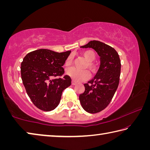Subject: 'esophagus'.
Returning <instances> with one entry per match:
<instances>
[{
  "instance_id": "obj_1",
  "label": "esophagus",
  "mask_w": 150,
  "mask_h": 150,
  "mask_svg": "<svg viewBox=\"0 0 150 150\" xmlns=\"http://www.w3.org/2000/svg\"><path fill=\"white\" fill-rule=\"evenodd\" d=\"M71 83H72V85H77V83L75 81H74V80H72V82H71Z\"/></svg>"
}]
</instances>
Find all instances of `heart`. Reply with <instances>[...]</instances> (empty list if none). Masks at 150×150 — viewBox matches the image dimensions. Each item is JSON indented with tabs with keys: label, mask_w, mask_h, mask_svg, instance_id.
Masks as SVG:
<instances>
[{
	"label": "heart",
	"mask_w": 150,
	"mask_h": 150,
	"mask_svg": "<svg viewBox=\"0 0 150 150\" xmlns=\"http://www.w3.org/2000/svg\"><path fill=\"white\" fill-rule=\"evenodd\" d=\"M82 55H83L86 59L87 60V66L88 67L91 71L95 73L96 71L97 67L96 65L93 62V61L96 58V54L92 50H87L85 52L82 53ZM71 64V57H69L65 61V65L69 66ZM66 74L69 76L71 78H72L73 80L76 81H82L83 80H85L89 77V73L87 70H80L78 69L75 67H69L66 70Z\"/></svg>",
	"instance_id": "heart-1"
}]
</instances>
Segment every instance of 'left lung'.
Masks as SVG:
<instances>
[{
  "label": "left lung",
  "mask_w": 150,
  "mask_h": 150,
  "mask_svg": "<svg viewBox=\"0 0 150 150\" xmlns=\"http://www.w3.org/2000/svg\"><path fill=\"white\" fill-rule=\"evenodd\" d=\"M81 47L92 48L100 57L99 69L93 79L84 84L85 89L79 97L85 111L97 113L109 105L117 89L121 69L120 57L113 47L96 40Z\"/></svg>",
  "instance_id": "left-lung-1"
}]
</instances>
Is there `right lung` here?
Wrapping results in <instances>:
<instances>
[{
	"instance_id": "right-lung-1",
	"label": "right lung",
	"mask_w": 150,
	"mask_h": 150,
	"mask_svg": "<svg viewBox=\"0 0 150 150\" xmlns=\"http://www.w3.org/2000/svg\"><path fill=\"white\" fill-rule=\"evenodd\" d=\"M71 51L58 53L40 49L30 52L21 63V77L28 95L34 105L51 111L60 103L63 91L71 84L68 75L54 78L64 73L63 66Z\"/></svg>"
}]
</instances>
